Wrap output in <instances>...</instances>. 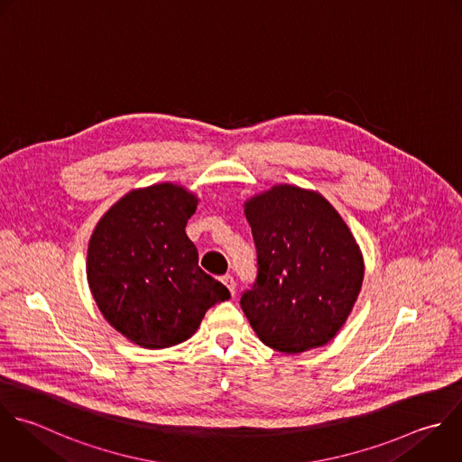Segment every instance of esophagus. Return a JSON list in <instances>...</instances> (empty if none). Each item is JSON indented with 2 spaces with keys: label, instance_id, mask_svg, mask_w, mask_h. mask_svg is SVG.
Listing matches in <instances>:
<instances>
[{
  "label": "esophagus",
  "instance_id": "1",
  "mask_svg": "<svg viewBox=\"0 0 462 462\" xmlns=\"http://www.w3.org/2000/svg\"><path fill=\"white\" fill-rule=\"evenodd\" d=\"M222 283L229 289V292H231V294H235V287H236V283H235V280H233V276H231V274H224V276H222Z\"/></svg>",
  "mask_w": 462,
  "mask_h": 462
}]
</instances>
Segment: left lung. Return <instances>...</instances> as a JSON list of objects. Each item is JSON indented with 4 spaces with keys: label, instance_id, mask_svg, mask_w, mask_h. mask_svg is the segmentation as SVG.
I'll list each match as a JSON object with an SVG mask.
<instances>
[{
    "label": "left lung",
    "instance_id": "left-lung-1",
    "mask_svg": "<svg viewBox=\"0 0 462 462\" xmlns=\"http://www.w3.org/2000/svg\"><path fill=\"white\" fill-rule=\"evenodd\" d=\"M258 278L240 305L267 346L294 356L327 345L348 319L365 276L352 231L318 191L274 184L249 197Z\"/></svg>",
    "mask_w": 462,
    "mask_h": 462
}]
</instances>
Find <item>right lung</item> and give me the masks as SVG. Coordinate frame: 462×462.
Masks as SVG:
<instances>
[{
  "mask_svg": "<svg viewBox=\"0 0 462 462\" xmlns=\"http://www.w3.org/2000/svg\"><path fill=\"white\" fill-rule=\"evenodd\" d=\"M199 202L197 193L175 182L135 188L90 236V292L105 319L143 348L189 339L208 309L231 298L199 267V251L186 235Z\"/></svg>",
  "mask_w": 462,
  "mask_h": 462,
  "instance_id": "1",
  "label": "right lung"
}]
</instances>
